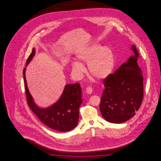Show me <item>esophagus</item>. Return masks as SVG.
<instances>
[{
  "label": "esophagus",
  "mask_w": 161,
  "mask_h": 161,
  "mask_svg": "<svg viewBox=\"0 0 161 161\" xmlns=\"http://www.w3.org/2000/svg\"><path fill=\"white\" fill-rule=\"evenodd\" d=\"M86 93H88V94H91L92 92V87H90V86L87 87H86Z\"/></svg>",
  "instance_id": "1"
}]
</instances>
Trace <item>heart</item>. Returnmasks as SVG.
Returning a JSON list of instances; mask_svg holds the SVG:
<instances>
[{"instance_id":"b5f03b06","label":"heart","mask_w":161,"mask_h":161,"mask_svg":"<svg viewBox=\"0 0 161 161\" xmlns=\"http://www.w3.org/2000/svg\"><path fill=\"white\" fill-rule=\"evenodd\" d=\"M80 61L87 63V68L92 77L103 79L108 76L115 65V59L112 50L106 46L100 47L94 43L79 52L77 55ZM72 69L77 74H81L84 68L78 61L72 63Z\"/></svg>"}]
</instances>
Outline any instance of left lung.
<instances>
[{"mask_svg": "<svg viewBox=\"0 0 161 161\" xmlns=\"http://www.w3.org/2000/svg\"><path fill=\"white\" fill-rule=\"evenodd\" d=\"M135 54L128 61L110 74L104 80L105 87L101 98L100 108L108 122L123 123L135 114L141 105L143 96V77L137 63L138 50L131 46Z\"/></svg>", "mask_w": 161, "mask_h": 161, "instance_id": "obj_1", "label": "left lung"}]
</instances>
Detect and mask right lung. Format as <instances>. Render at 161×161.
<instances>
[{
  "label": "right lung",
  "instance_id": "add662e5",
  "mask_svg": "<svg viewBox=\"0 0 161 161\" xmlns=\"http://www.w3.org/2000/svg\"><path fill=\"white\" fill-rule=\"evenodd\" d=\"M35 54V49L30 55L26 65ZM23 69L24 81L26 100L31 110L38 119L47 127L59 131H68L77 125L79 118V108L82 103L81 90L79 83L68 84L65 86L60 100L47 108H40L34 103L28 89Z\"/></svg>",
  "mask_w": 161,
  "mask_h": 161
}]
</instances>
